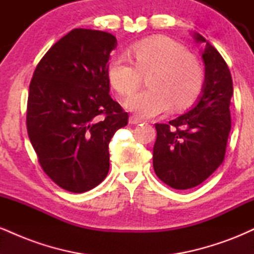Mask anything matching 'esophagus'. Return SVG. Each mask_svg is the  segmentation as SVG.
<instances>
[{
  "label": "esophagus",
  "instance_id": "1",
  "mask_svg": "<svg viewBox=\"0 0 254 254\" xmlns=\"http://www.w3.org/2000/svg\"><path fill=\"white\" fill-rule=\"evenodd\" d=\"M129 123L130 124H139V123H142V119L136 117V116H130Z\"/></svg>",
  "mask_w": 254,
  "mask_h": 254
}]
</instances>
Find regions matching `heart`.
Segmentation results:
<instances>
[{"label":"heart","instance_id":"heart-1","mask_svg":"<svg viewBox=\"0 0 254 254\" xmlns=\"http://www.w3.org/2000/svg\"><path fill=\"white\" fill-rule=\"evenodd\" d=\"M129 55L119 54L111 60L107 75L121 94H130L148 74L150 87L133 93L124 104L139 117H155L173 106L180 111L194 103L203 89L204 70L199 61L184 46L166 37L136 43Z\"/></svg>","mask_w":254,"mask_h":254}]
</instances>
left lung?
Returning <instances> with one entry per match:
<instances>
[{"label":"left lung","mask_w":254,"mask_h":254,"mask_svg":"<svg viewBox=\"0 0 254 254\" xmlns=\"http://www.w3.org/2000/svg\"><path fill=\"white\" fill-rule=\"evenodd\" d=\"M193 38L206 43L202 54L205 64L202 94L189 112L168 124H155L154 171L160 180L176 190L199 185L220 167L232 127L233 81L228 65L205 38L198 33Z\"/></svg>","instance_id":"1"}]
</instances>
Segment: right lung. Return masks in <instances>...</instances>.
Segmentation results:
<instances>
[{"instance_id": "1", "label": "right lung", "mask_w": 254, "mask_h": 254, "mask_svg": "<svg viewBox=\"0 0 254 254\" xmlns=\"http://www.w3.org/2000/svg\"><path fill=\"white\" fill-rule=\"evenodd\" d=\"M111 33L75 28L38 63L27 101L28 137L40 166L60 188L82 193L110 170L109 143L129 115L110 95Z\"/></svg>"}]
</instances>
